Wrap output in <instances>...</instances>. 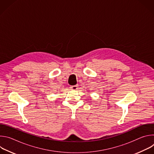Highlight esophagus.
I'll return each mask as SVG.
<instances>
[{
    "instance_id": "obj_1",
    "label": "esophagus",
    "mask_w": 154,
    "mask_h": 154,
    "mask_svg": "<svg viewBox=\"0 0 154 154\" xmlns=\"http://www.w3.org/2000/svg\"><path fill=\"white\" fill-rule=\"evenodd\" d=\"M71 89L72 90H77L79 88H78V86L77 85H74V86H71Z\"/></svg>"
}]
</instances>
